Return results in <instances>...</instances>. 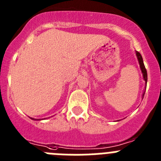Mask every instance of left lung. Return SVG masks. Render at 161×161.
I'll return each mask as SVG.
<instances>
[{
    "instance_id": "obj_1",
    "label": "left lung",
    "mask_w": 161,
    "mask_h": 161,
    "mask_svg": "<svg viewBox=\"0 0 161 161\" xmlns=\"http://www.w3.org/2000/svg\"><path fill=\"white\" fill-rule=\"evenodd\" d=\"M136 56H137L138 61H139V67H140V69L142 71V73H143V80H145V83H146V87H147V70H146V68H145L144 64H143V58H142V55H140V53L138 52H136ZM144 96V93H143V97Z\"/></svg>"
}]
</instances>
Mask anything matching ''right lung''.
Segmentation results:
<instances>
[{
  "label": "right lung",
  "mask_w": 161,
  "mask_h": 161,
  "mask_svg": "<svg viewBox=\"0 0 161 161\" xmlns=\"http://www.w3.org/2000/svg\"><path fill=\"white\" fill-rule=\"evenodd\" d=\"M31 119H32V120H39V119H33V118H31Z\"/></svg>",
  "instance_id": "add662e5"
}]
</instances>
